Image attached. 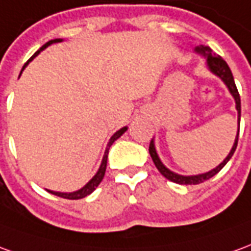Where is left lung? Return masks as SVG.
Returning <instances> with one entry per match:
<instances>
[{
	"mask_svg": "<svg viewBox=\"0 0 251 251\" xmlns=\"http://www.w3.org/2000/svg\"><path fill=\"white\" fill-rule=\"evenodd\" d=\"M197 52H200V54L205 55L207 56V63L208 67L211 69V72L215 73L218 77H220L223 79V82L227 85V88L231 92V94L234 96V99H235L236 102V111H238V117L241 119V97H239V93H238V89H236L235 81H234V77H232V73H231L230 67L226 63V60L222 58V56H218V55L212 54V50L209 49L208 46H200V47H196ZM241 122V120H239ZM238 136H239V128H238V135H236V139L235 143L232 146V149H231L230 154L227 155L223 162L220 163L219 166L214 170H211V172H208V173L204 174H199V176H179V174H176L173 172H170L169 169H166L163 166V163L161 162V159L158 158L157 155V151H155V147H154V142L151 140L150 142V147H149V151H150V155L152 158V161L155 163V166L159 170V173L162 174L163 177H166L170 181H173L176 184H181V185H196V184H201L204 181H207V179L212 178L215 174L219 173L222 169L225 168V165L228 161H230V158L232 157V154L235 152L236 145H238Z\"/></svg>",
	"mask_w": 251,
	"mask_h": 251,
	"instance_id": "1",
	"label": "left lung"
}]
</instances>
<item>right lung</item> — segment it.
I'll return each instance as SVG.
<instances>
[{
    "label": "right lung",
    "mask_w": 251,
    "mask_h": 251,
    "mask_svg": "<svg viewBox=\"0 0 251 251\" xmlns=\"http://www.w3.org/2000/svg\"><path fill=\"white\" fill-rule=\"evenodd\" d=\"M56 42H60V39H55V40H50V42H47V43L44 44L43 47L40 50H37L36 52L33 54V56H32L31 59L28 60V62H31L35 56H36L42 50H44L46 47H49L50 44L51 43H56ZM28 62H26L25 65H24V67H25L26 65H28ZM23 67V69H24ZM127 131V127H124V128L119 129L116 134H113V136L111 138V140H109V143H108V146H106V150H105V155H104V158H102V163H101L100 169H99V172H97V174L94 176L93 178L89 181L86 185L83 186L82 189H79V191L77 192H73V193H60V192H52V191H49L50 193H52V195H55V196H59V197H63V199H69V200H78V199H83V197H86L88 195H90L92 192L97 188V186L100 185V182L102 181V178H104V174H105V170H106V161H108V151H109V147L112 146V143L115 142V140L117 139V138H120L124 132Z\"/></svg>",
    "instance_id": "add662e5"
}]
</instances>
